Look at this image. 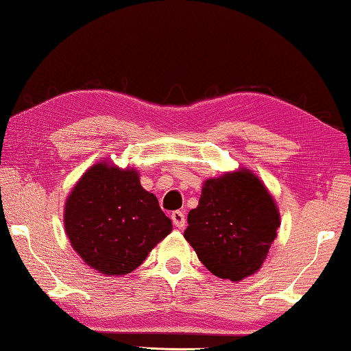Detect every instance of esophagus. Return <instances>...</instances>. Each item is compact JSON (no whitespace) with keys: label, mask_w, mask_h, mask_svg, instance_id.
<instances>
[{"label":"esophagus","mask_w":351,"mask_h":351,"mask_svg":"<svg viewBox=\"0 0 351 351\" xmlns=\"http://www.w3.org/2000/svg\"><path fill=\"white\" fill-rule=\"evenodd\" d=\"M171 220H172V223H174V225L179 228V230H182V228L185 226V223H186V220H185V215H184V212H180V210H174L171 213Z\"/></svg>","instance_id":"esophagus-1"}]
</instances>
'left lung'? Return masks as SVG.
<instances>
[{
    "instance_id": "left-lung-1",
    "label": "left lung",
    "mask_w": 351,
    "mask_h": 351,
    "mask_svg": "<svg viewBox=\"0 0 351 351\" xmlns=\"http://www.w3.org/2000/svg\"><path fill=\"white\" fill-rule=\"evenodd\" d=\"M278 226L280 213L266 186L239 169L204 182L184 236L213 276L239 282L263 266Z\"/></svg>"
}]
</instances>
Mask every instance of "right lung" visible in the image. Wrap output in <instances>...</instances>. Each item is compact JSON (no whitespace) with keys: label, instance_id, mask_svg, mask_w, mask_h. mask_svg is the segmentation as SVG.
Returning <instances> with one entry per match:
<instances>
[{"label":"right lung","instance_id":"right-lung-1","mask_svg":"<svg viewBox=\"0 0 351 351\" xmlns=\"http://www.w3.org/2000/svg\"><path fill=\"white\" fill-rule=\"evenodd\" d=\"M64 230L90 267L125 276L169 234L172 223L154 193L142 188L136 169L101 161L80 177L66 199Z\"/></svg>","mask_w":351,"mask_h":351}]
</instances>
